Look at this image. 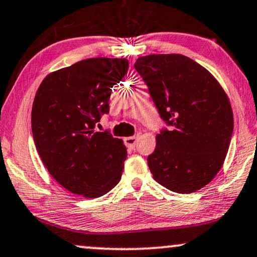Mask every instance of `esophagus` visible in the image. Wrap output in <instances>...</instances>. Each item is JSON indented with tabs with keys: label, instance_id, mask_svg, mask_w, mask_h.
<instances>
[{
	"label": "esophagus",
	"instance_id": "34e87169",
	"mask_svg": "<svg viewBox=\"0 0 257 257\" xmlns=\"http://www.w3.org/2000/svg\"><path fill=\"white\" fill-rule=\"evenodd\" d=\"M137 140H139V135H135L132 137H125L124 144L129 148V149H135V147L137 146Z\"/></svg>",
	"mask_w": 257,
	"mask_h": 257
}]
</instances>
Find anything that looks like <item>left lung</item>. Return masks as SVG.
<instances>
[{
	"label": "left lung",
	"instance_id": "8db88e82",
	"mask_svg": "<svg viewBox=\"0 0 257 257\" xmlns=\"http://www.w3.org/2000/svg\"><path fill=\"white\" fill-rule=\"evenodd\" d=\"M134 67L166 124L148 156L154 179L172 192H196L216 176L228 151L234 128L228 97L189 57H140Z\"/></svg>",
	"mask_w": 257,
	"mask_h": 257
}]
</instances>
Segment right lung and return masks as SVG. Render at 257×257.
I'll use <instances>...</instances> for the list:
<instances>
[{
  "label": "right lung",
  "mask_w": 257,
  "mask_h": 257,
  "mask_svg": "<svg viewBox=\"0 0 257 257\" xmlns=\"http://www.w3.org/2000/svg\"><path fill=\"white\" fill-rule=\"evenodd\" d=\"M127 59L89 58L49 74L36 93L31 113L35 146L61 186L99 198L117 185L127 149L95 124L109 113L111 88L127 74Z\"/></svg>",
  "instance_id": "1"
}]
</instances>
